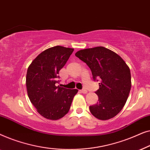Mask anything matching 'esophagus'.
<instances>
[{"mask_svg":"<svg viewBox=\"0 0 150 150\" xmlns=\"http://www.w3.org/2000/svg\"><path fill=\"white\" fill-rule=\"evenodd\" d=\"M80 92H81V93L85 94V93H87V91L86 89H82V90H81V91H80Z\"/></svg>","mask_w":150,"mask_h":150,"instance_id":"esophagus-1","label":"esophagus"}]
</instances>
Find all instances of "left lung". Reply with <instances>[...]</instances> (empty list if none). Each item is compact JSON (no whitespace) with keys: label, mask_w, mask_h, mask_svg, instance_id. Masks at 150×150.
I'll return each instance as SVG.
<instances>
[{"label":"left lung","mask_w":150,"mask_h":150,"mask_svg":"<svg viewBox=\"0 0 150 150\" xmlns=\"http://www.w3.org/2000/svg\"><path fill=\"white\" fill-rule=\"evenodd\" d=\"M76 56L86 63L93 79H101L97 104L89 106L98 120H108L116 116L126 104L131 89L130 68L120 55L102 46L81 50Z\"/></svg>","instance_id":"1"}]
</instances>
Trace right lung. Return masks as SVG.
<instances>
[{
  "label": "right lung",
  "instance_id": "1",
  "mask_svg": "<svg viewBox=\"0 0 150 150\" xmlns=\"http://www.w3.org/2000/svg\"><path fill=\"white\" fill-rule=\"evenodd\" d=\"M74 48L57 46L41 52L28 66L26 85L30 101L41 115L57 120L68 112L77 89L56 86L59 72Z\"/></svg>",
  "mask_w": 150,
  "mask_h": 150
}]
</instances>
